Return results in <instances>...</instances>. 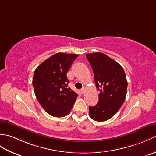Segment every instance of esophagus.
<instances>
[{
    "label": "esophagus",
    "mask_w": 156,
    "mask_h": 156,
    "mask_svg": "<svg viewBox=\"0 0 156 156\" xmlns=\"http://www.w3.org/2000/svg\"><path fill=\"white\" fill-rule=\"evenodd\" d=\"M84 91H85V88H83L82 89H81V90H80V92H81L82 94H84Z\"/></svg>",
    "instance_id": "34e87169"
}]
</instances>
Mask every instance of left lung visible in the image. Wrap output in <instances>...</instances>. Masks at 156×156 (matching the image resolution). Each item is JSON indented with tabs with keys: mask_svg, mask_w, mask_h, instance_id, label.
Masks as SVG:
<instances>
[{
	"mask_svg": "<svg viewBox=\"0 0 156 156\" xmlns=\"http://www.w3.org/2000/svg\"><path fill=\"white\" fill-rule=\"evenodd\" d=\"M87 59L94 74L99 101L90 106V116L97 122L109 119L117 113L124 102L128 82L125 72L117 62L101 52L87 54Z\"/></svg>",
	"mask_w": 156,
	"mask_h": 156,
	"instance_id": "8db88e82",
	"label": "left lung"
}]
</instances>
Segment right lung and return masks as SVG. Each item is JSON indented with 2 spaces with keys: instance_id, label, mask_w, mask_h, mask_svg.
I'll return each mask as SVG.
<instances>
[{
  "instance_id": "right-lung-1",
  "label": "right lung",
  "mask_w": 156,
  "mask_h": 156,
  "mask_svg": "<svg viewBox=\"0 0 156 156\" xmlns=\"http://www.w3.org/2000/svg\"><path fill=\"white\" fill-rule=\"evenodd\" d=\"M78 56L75 54L56 53L36 68L32 85L42 108L54 117H64L71 111L78 94L68 87L66 74Z\"/></svg>"
}]
</instances>
